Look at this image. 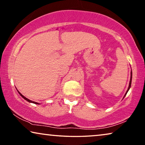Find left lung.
<instances>
[{"mask_svg": "<svg viewBox=\"0 0 145 145\" xmlns=\"http://www.w3.org/2000/svg\"><path fill=\"white\" fill-rule=\"evenodd\" d=\"M132 72H131V77H130V84H129V86H128V89H127V91H126V93H125V96H124V97H125V95H126V93H127V92H128V91L129 90V89H130V86H131V82H132Z\"/></svg>", "mask_w": 145, "mask_h": 145, "instance_id": "obj_1", "label": "left lung"}]
</instances>
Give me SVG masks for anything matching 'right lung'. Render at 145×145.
I'll return each mask as SVG.
<instances>
[{
	"instance_id": "right-lung-1",
	"label": "right lung",
	"mask_w": 145,
	"mask_h": 145,
	"mask_svg": "<svg viewBox=\"0 0 145 145\" xmlns=\"http://www.w3.org/2000/svg\"><path fill=\"white\" fill-rule=\"evenodd\" d=\"M17 91H18V90H17ZM19 94H20V95H21V96H22V97L23 98H24V99H25V100H26V101H28V102H29V103H35V104H38V103H36V102H35V101H31V100H29V99H27L26 97H24V95H22V94H21V93H20V92H19ZM38 105H39V104H38Z\"/></svg>"
}]
</instances>
